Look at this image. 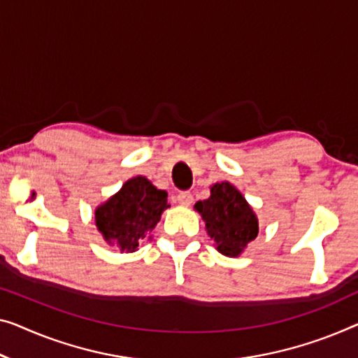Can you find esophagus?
I'll use <instances>...</instances> for the list:
<instances>
[{
	"label": "esophagus",
	"mask_w": 358,
	"mask_h": 358,
	"mask_svg": "<svg viewBox=\"0 0 358 358\" xmlns=\"http://www.w3.org/2000/svg\"><path fill=\"white\" fill-rule=\"evenodd\" d=\"M177 201L181 206H189L193 202V194L189 191H181V193L177 194Z\"/></svg>",
	"instance_id": "34e87169"
}]
</instances>
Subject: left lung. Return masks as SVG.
I'll return each mask as SVG.
<instances>
[{
	"mask_svg": "<svg viewBox=\"0 0 358 358\" xmlns=\"http://www.w3.org/2000/svg\"><path fill=\"white\" fill-rule=\"evenodd\" d=\"M194 209L206 222V230L223 255L236 257L257 238L259 222L243 194L228 181L210 188V197L197 201Z\"/></svg>",
	"mask_w": 358,
	"mask_h": 358,
	"instance_id": "left-lung-1",
	"label": "left lung"
}]
</instances>
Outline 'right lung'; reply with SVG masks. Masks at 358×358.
I'll return each mask as SVG.
<instances>
[{
	"label": "right lung",
	"instance_id": "add662e5",
	"mask_svg": "<svg viewBox=\"0 0 358 358\" xmlns=\"http://www.w3.org/2000/svg\"><path fill=\"white\" fill-rule=\"evenodd\" d=\"M167 193L145 177L128 180L115 196L96 209V227L109 244L133 252L167 209Z\"/></svg>",
	"mask_w": 358,
	"mask_h": 358
}]
</instances>
